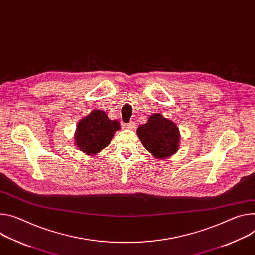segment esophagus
Here are the masks:
<instances>
[{
  "label": "esophagus",
  "instance_id": "obj_1",
  "mask_svg": "<svg viewBox=\"0 0 255 255\" xmlns=\"http://www.w3.org/2000/svg\"><path fill=\"white\" fill-rule=\"evenodd\" d=\"M123 128L125 129H128V130H134L136 128V125L134 122H130V123H127V124H124L123 125Z\"/></svg>",
  "mask_w": 255,
  "mask_h": 255
}]
</instances>
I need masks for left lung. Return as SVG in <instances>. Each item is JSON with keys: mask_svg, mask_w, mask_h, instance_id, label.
Here are the masks:
<instances>
[{"mask_svg": "<svg viewBox=\"0 0 255 255\" xmlns=\"http://www.w3.org/2000/svg\"><path fill=\"white\" fill-rule=\"evenodd\" d=\"M137 136L146 150L155 158H166L175 154L179 149L178 126L159 113L149 116L148 121L137 128Z\"/></svg>", "mask_w": 255, "mask_h": 255, "instance_id": "8db88e82", "label": "left lung"}]
</instances>
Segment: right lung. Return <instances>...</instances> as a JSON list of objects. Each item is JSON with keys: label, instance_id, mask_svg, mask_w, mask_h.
<instances>
[{"label": "right lung", "instance_id": "1", "mask_svg": "<svg viewBox=\"0 0 255 255\" xmlns=\"http://www.w3.org/2000/svg\"><path fill=\"white\" fill-rule=\"evenodd\" d=\"M120 129L119 121L110 120L105 111L92 110L78 122L74 142L83 153L98 154L111 143L114 134Z\"/></svg>", "mask_w": 255, "mask_h": 255}]
</instances>
